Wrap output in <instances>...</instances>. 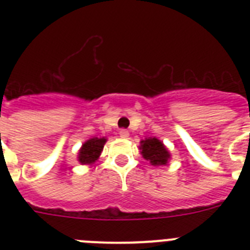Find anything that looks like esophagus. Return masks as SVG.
<instances>
[{"label":"esophagus","instance_id":"1","mask_svg":"<svg viewBox=\"0 0 250 250\" xmlns=\"http://www.w3.org/2000/svg\"><path fill=\"white\" fill-rule=\"evenodd\" d=\"M119 135H120V138H123V139H127L129 138V131L125 129H123L119 131Z\"/></svg>","mask_w":250,"mask_h":250}]
</instances>
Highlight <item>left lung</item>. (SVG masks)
<instances>
[{"mask_svg":"<svg viewBox=\"0 0 250 250\" xmlns=\"http://www.w3.org/2000/svg\"><path fill=\"white\" fill-rule=\"evenodd\" d=\"M140 154L145 160H147L154 167H161L167 165L171 159V154L165 146L164 143L159 140L158 138H145L140 141L139 145Z\"/></svg>","mask_w":250,"mask_h":250,"instance_id":"left-lung-1","label":"left lung"}]
</instances>
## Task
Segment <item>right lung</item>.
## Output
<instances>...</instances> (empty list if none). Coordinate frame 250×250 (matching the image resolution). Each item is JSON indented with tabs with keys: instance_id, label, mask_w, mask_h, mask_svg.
I'll list each match as a JSON object with an SVG mask.
<instances>
[{
	"instance_id": "1",
	"label": "right lung",
	"mask_w": 250,
	"mask_h": 250,
	"mask_svg": "<svg viewBox=\"0 0 250 250\" xmlns=\"http://www.w3.org/2000/svg\"><path fill=\"white\" fill-rule=\"evenodd\" d=\"M106 141V138H91L86 140L77 152V161L81 165H94L100 158Z\"/></svg>"
}]
</instances>
